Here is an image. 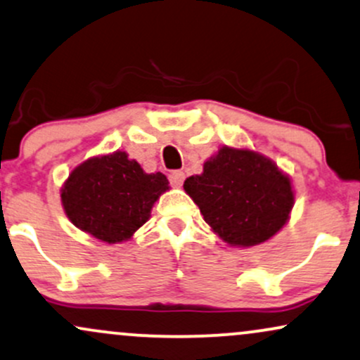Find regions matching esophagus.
<instances>
[{"instance_id":"1","label":"esophagus","mask_w":360,"mask_h":360,"mask_svg":"<svg viewBox=\"0 0 360 360\" xmlns=\"http://www.w3.org/2000/svg\"><path fill=\"white\" fill-rule=\"evenodd\" d=\"M184 180H185V173L181 170H175L170 173V184L173 185V187H181Z\"/></svg>"}]
</instances>
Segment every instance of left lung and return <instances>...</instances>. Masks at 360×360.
I'll return each instance as SVG.
<instances>
[{"mask_svg":"<svg viewBox=\"0 0 360 360\" xmlns=\"http://www.w3.org/2000/svg\"><path fill=\"white\" fill-rule=\"evenodd\" d=\"M184 188L210 229L234 248L271 239L290 221L295 205L290 176L249 148L221 146L200 175L185 180Z\"/></svg>","mask_w":360,"mask_h":360,"instance_id":"obj_1","label":"left lung"}]
</instances>
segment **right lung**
I'll return each mask as SVG.
<instances>
[{
	"instance_id": "1",
	"label": "right lung",
	"mask_w": 360,
	"mask_h": 360,
	"mask_svg": "<svg viewBox=\"0 0 360 360\" xmlns=\"http://www.w3.org/2000/svg\"><path fill=\"white\" fill-rule=\"evenodd\" d=\"M163 173H146L126 151L87 158L63 181L60 200L69 221L108 244L126 243L167 192Z\"/></svg>"
}]
</instances>
